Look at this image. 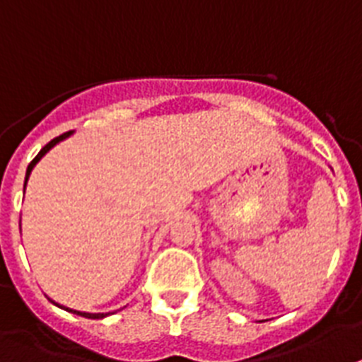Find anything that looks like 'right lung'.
I'll list each match as a JSON object with an SVG mask.
<instances>
[{"label": "right lung", "instance_id": "add662e5", "mask_svg": "<svg viewBox=\"0 0 362 362\" xmlns=\"http://www.w3.org/2000/svg\"><path fill=\"white\" fill-rule=\"evenodd\" d=\"M72 134V132H66V134H63V135H59V137H55V139H52L48 143V145L44 146L42 151L38 152L37 156H35V160L31 161V163H29L28 165V173H25V184H28V178H29V175H31V171H33V167L37 165L38 163V160H40V158H42L44 154H46V152L49 151V148H52V146H55L59 143V141H63V139H66V137H69V135ZM57 305V303H55ZM57 307H61V305H57ZM61 308H64V310H69V313H74V314H78V316H85V318H90V320H100V318H105V316H107V314H90V313H79V310H72V308H66V307H61Z\"/></svg>", "mask_w": 362, "mask_h": 362}]
</instances>
